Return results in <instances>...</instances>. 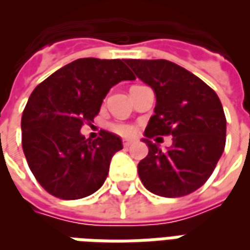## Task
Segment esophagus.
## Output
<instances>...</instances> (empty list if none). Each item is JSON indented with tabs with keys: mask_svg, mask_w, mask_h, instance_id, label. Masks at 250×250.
Wrapping results in <instances>:
<instances>
[{
	"mask_svg": "<svg viewBox=\"0 0 250 250\" xmlns=\"http://www.w3.org/2000/svg\"><path fill=\"white\" fill-rule=\"evenodd\" d=\"M132 143H134V142H132V141H123V146H125V147H130L131 145H132Z\"/></svg>",
	"mask_w": 250,
	"mask_h": 250,
	"instance_id": "1",
	"label": "esophagus"
}]
</instances>
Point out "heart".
Listing matches in <instances>:
<instances>
[{"mask_svg":"<svg viewBox=\"0 0 250 250\" xmlns=\"http://www.w3.org/2000/svg\"><path fill=\"white\" fill-rule=\"evenodd\" d=\"M111 131H114L115 134H118L120 136H131L135 130L134 127L130 125H125V123H115V125H109Z\"/></svg>","mask_w":250,"mask_h":250,"instance_id":"b5f03b06","label":"heart"}]
</instances>
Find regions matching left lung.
I'll return each mask as SVG.
<instances>
[{"mask_svg": "<svg viewBox=\"0 0 250 250\" xmlns=\"http://www.w3.org/2000/svg\"><path fill=\"white\" fill-rule=\"evenodd\" d=\"M127 64L157 98L143 139L148 154L138 165L142 184L167 198L193 193L209 179L225 148L226 118L220 99L175 62L131 59ZM154 135H171L173 145L162 152L149 141Z\"/></svg>", "mask_w": 250, "mask_h": 250, "instance_id": "left-lung-1", "label": "left lung"}]
</instances>
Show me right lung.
I'll return each mask as SVG.
<instances>
[{
    "label": "right lung",
    "mask_w": 250,
    "mask_h": 250,
    "mask_svg": "<svg viewBox=\"0 0 250 250\" xmlns=\"http://www.w3.org/2000/svg\"><path fill=\"white\" fill-rule=\"evenodd\" d=\"M127 60L77 59L35 88L22 118V150L30 171L57 198L80 199L102 188L120 136L100 131L95 141L80 128L93 122L103 99L123 80H135Z\"/></svg>",
    "instance_id": "obj_1"
}]
</instances>
